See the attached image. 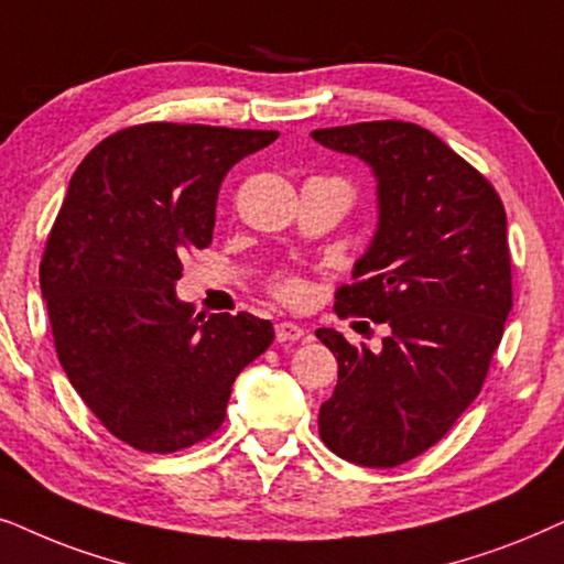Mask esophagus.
Listing matches in <instances>:
<instances>
[{
  "instance_id": "obj_1",
  "label": "esophagus",
  "mask_w": 564,
  "mask_h": 564,
  "mask_svg": "<svg viewBox=\"0 0 564 564\" xmlns=\"http://www.w3.org/2000/svg\"><path fill=\"white\" fill-rule=\"evenodd\" d=\"M275 340L278 343L310 340V333H306L302 325H294V322H278V325H275Z\"/></svg>"
}]
</instances>
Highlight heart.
Listing matches in <instances>:
<instances>
[{
	"instance_id": "obj_1",
	"label": "heart",
	"mask_w": 564,
	"mask_h": 564,
	"mask_svg": "<svg viewBox=\"0 0 564 564\" xmlns=\"http://www.w3.org/2000/svg\"><path fill=\"white\" fill-rule=\"evenodd\" d=\"M273 294L281 299V302H289V304H296L302 302L304 294H306V286L302 278L296 275H281L278 281L273 283Z\"/></svg>"
}]
</instances>
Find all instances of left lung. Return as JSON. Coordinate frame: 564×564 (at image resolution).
I'll use <instances>...</instances> for the list:
<instances>
[{"mask_svg":"<svg viewBox=\"0 0 564 564\" xmlns=\"http://www.w3.org/2000/svg\"><path fill=\"white\" fill-rule=\"evenodd\" d=\"M312 139L377 177V235L335 312L389 327L381 352L317 329L337 358L319 435L343 459L389 469L438 444L485 384L513 306L506 208L485 175L415 123L371 120Z\"/></svg>","mask_w":564,"mask_h":564,"instance_id":"obj_1","label":"left lung"}]
</instances>
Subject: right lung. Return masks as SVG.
<instances>
[{
    "instance_id": "1",
    "label": "right lung",
    "mask_w": 564,
    "mask_h": 564,
    "mask_svg": "<svg viewBox=\"0 0 564 564\" xmlns=\"http://www.w3.org/2000/svg\"><path fill=\"white\" fill-rule=\"evenodd\" d=\"M278 131L141 123L74 172L41 260L62 369L93 415L139 452L219 431L237 373L273 343L254 314H195L175 283L212 245L221 180Z\"/></svg>"
}]
</instances>
